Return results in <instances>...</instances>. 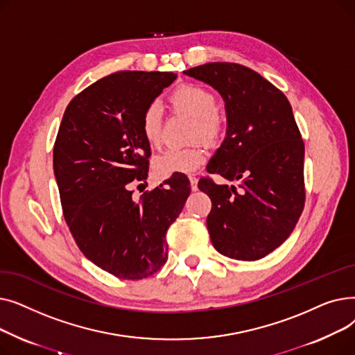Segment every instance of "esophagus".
I'll return each instance as SVG.
<instances>
[{
    "mask_svg": "<svg viewBox=\"0 0 355 355\" xmlns=\"http://www.w3.org/2000/svg\"><path fill=\"white\" fill-rule=\"evenodd\" d=\"M197 182H198V180H197L196 177H190V185H191V190H193V191H197V190H198Z\"/></svg>",
    "mask_w": 355,
    "mask_h": 355,
    "instance_id": "34e87169",
    "label": "esophagus"
}]
</instances>
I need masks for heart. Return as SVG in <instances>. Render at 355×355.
Masks as SVG:
<instances>
[{
    "label": "heart",
    "mask_w": 355,
    "mask_h": 355,
    "mask_svg": "<svg viewBox=\"0 0 355 355\" xmlns=\"http://www.w3.org/2000/svg\"><path fill=\"white\" fill-rule=\"evenodd\" d=\"M175 107L187 112L197 119L196 138H202L207 142H214L223 130L221 119L218 118V102L214 93L198 85L180 86L171 96ZM142 134L146 142L153 146L161 144L162 130V106L158 102H151L142 115ZM206 161V151L202 146L193 148H170L154 159V173L158 178H170L177 174H190Z\"/></svg>",
    "instance_id": "obj_1"
}]
</instances>
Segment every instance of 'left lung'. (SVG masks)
I'll return each instance as SVG.
<instances>
[{
	"label": "left lung",
	"mask_w": 355,
	"mask_h": 355,
	"mask_svg": "<svg viewBox=\"0 0 355 355\" xmlns=\"http://www.w3.org/2000/svg\"><path fill=\"white\" fill-rule=\"evenodd\" d=\"M184 74L216 89L225 101L226 138L198 189L211 200L207 229L214 249L236 260H259L293 232L304 204L305 146L289 101L270 82L236 63H206Z\"/></svg>",
	"instance_id": "left-lung-1"
}]
</instances>
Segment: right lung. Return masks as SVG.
Segmentation results:
<instances>
[{
  "label": "right lung",
  "mask_w": 355,
  "mask_h": 355,
  "mask_svg": "<svg viewBox=\"0 0 355 355\" xmlns=\"http://www.w3.org/2000/svg\"><path fill=\"white\" fill-rule=\"evenodd\" d=\"M175 79L171 71L109 74L71 99L54 142L70 233L92 263L119 279L138 281L164 266L166 230L190 196V181L174 175L138 201L130 191L148 177L144 110Z\"/></svg>",
  "instance_id": "add662e5"
}]
</instances>
